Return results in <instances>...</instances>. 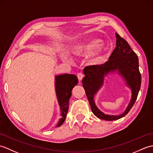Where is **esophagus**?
Here are the masks:
<instances>
[{
    "mask_svg": "<svg viewBox=\"0 0 153 153\" xmlns=\"http://www.w3.org/2000/svg\"><path fill=\"white\" fill-rule=\"evenodd\" d=\"M77 78H78L79 81H82V79L83 78L84 75L82 73H78L77 75Z\"/></svg>",
    "mask_w": 153,
    "mask_h": 153,
    "instance_id": "1",
    "label": "esophagus"
}]
</instances>
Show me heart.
Masks as SVG:
<instances>
[{
    "label": "heart",
    "mask_w": 153,
    "mask_h": 153,
    "mask_svg": "<svg viewBox=\"0 0 153 153\" xmlns=\"http://www.w3.org/2000/svg\"><path fill=\"white\" fill-rule=\"evenodd\" d=\"M102 41L99 39H94L76 45L72 48L73 53L77 56H85L92 53L89 57L90 62L93 64L99 63L103 57L105 48L101 45ZM64 58L68 59V54L64 55Z\"/></svg>",
    "instance_id": "1"
}]
</instances>
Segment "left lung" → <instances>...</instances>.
I'll list each match as a JSON object with an SVG mask.
<instances>
[{
  "label": "left lung",
  "instance_id": "8db88e82",
  "mask_svg": "<svg viewBox=\"0 0 153 153\" xmlns=\"http://www.w3.org/2000/svg\"><path fill=\"white\" fill-rule=\"evenodd\" d=\"M116 47L106 63L98 66H87L84 68L85 77L82 85L90 104L93 113L100 119L107 121L116 120L125 116L134 106L140 90L141 76L139 70V59L125 39L116 33ZM117 73L125 82L132 93L131 101L125 112L119 115L105 114L96 106L94 96L102 88L104 79L108 74Z\"/></svg>",
  "mask_w": 153,
  "mask_h": 153
}]
</instances>
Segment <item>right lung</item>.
I'll return each instance as SVG.
<instances>
[{
	"mask_svg": "<svg viewBox=\"0 0 153 153\" xmlns=\"http://www.w3.org/2000/svg\"><path fill=\"white\" fill-rule=\"evenodd\" d=\"M54 79L55 91L61 116L56 126L57 128L62 124L66 118L69 100L71 96V90L78 83V79L75 75L68 74L56 75Z\"/></svg>",
	"mask_w": 153,
	"mask_h": 153,
	"instance_id": "add662e5",
	"label": "right lung"
}]
</instances>
